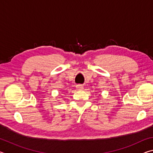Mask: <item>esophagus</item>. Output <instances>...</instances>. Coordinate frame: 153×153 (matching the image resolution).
I'll return each instance as SVG.
<instances>
[{"label": "esophagus", "mask_w": 153, "mask_h": 153, "mask_svg": "<svg viewBox=\"0 0 153 153\" xmlns=\"http://www.w3.org/2000/svg\"><path fill=\"white\" fill-rule=\"evenodd\" d=\"M76 88L77 90H82L84 89V86H83L82 84H77V85H76Z\"/></svg>", "instance_id": "1"}]
</instances>
